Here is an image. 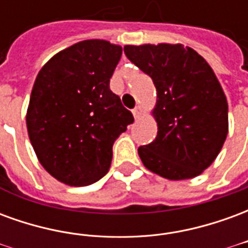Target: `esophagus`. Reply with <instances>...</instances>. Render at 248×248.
Instances as JSON below:
<instances>
[{"instance_id":"obj_1","label":"esophagus","mask_w":248,"mask_h":248,"mask_svg":"<svg viewBox=\"0 0 248 248\" xmlns=\"http://www.w3.org/2000/svg\"><path fill=\"white\" fill-rule=\"evenodd\" d=\"M140 114H142V108H140V106H135V108H133V115H134V118H140Z\"/></svg>"}]
</instances>
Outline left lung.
Listing matches in <instances>:
<instances>
[{
    "label": "left lung",
    "instance_id": "left-lung-1",
    "mask_svg": "<svg viewBox=\"0 0 248 248\" xmlns=\"http://www.w3.org/2000/svg\"><path fill=\"white\" fill-rule=\"evenodd\" d=\"M124 54L156 89L158 134L138 149L150 171L171 181L190 179L218 156L229 131V108L206 60L181 44L126 45Z\"/></svg>",
    "mask_w": 248,
    "mask_h": 248
}]
</instances>
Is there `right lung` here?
<instances>
[{
  "label": "right lung",
  "mask_w": 248,
  "mask_h": 248,
  "mask_svg": "<svg viewBox=\"0 0 248 248\" xmlns=\"http://www.w3.org/2000/svg\"><path fill=\"white\" fill-rule=\"evenodd\" d=\"M122 47L87 40L57 53L35 78L26 114L33 149L46 171L87 186L108 171L113 145L134 122L110 78Z\"/></svg>",
  "instance_id": "right-lung-1"
}]
</instances>
